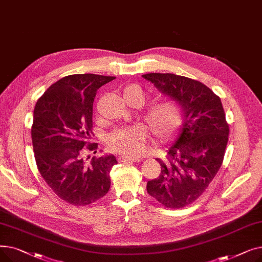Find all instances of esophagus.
I'll list each match as a JSON object with an SVG mask.
<instances>
[{"label":"esophagus","instance_id":"obj_1","mask_svg":"<svg viewBox=\"0 0 262 262\" xmlns=\"http://www.w3.org/2000/svg\"><path fill=\"white\" fill-rule=\"evenodd\" d=\"M141 159L139 157H121L120 161L124 162V163H130V162H137V161H140Z\"/></svg>","mask_w":262,"mask_h":262}]
</instances>
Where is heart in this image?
I'll return each instance as SVG.
<instances>
[{"mask_svg": "<svg viewBox=\"0 0 262 262\" xmlns=\"http://www.w3.org/2000/svg\"><path fill=\"white\" fill-rule=\"evenodd\" d=\"M123 98L136 106L146 101L143 90L136 85L123 89ZM184 120V110L175 101H162L146 108L143 121L158 141H167L181 127ZM148 139L147 130L143 125H134L119 128L107 137V145L114 152L125 156H139L145 148Z\"/></svg>", "mask_w": 262, "mask_h": 262, "instance_id": "obj_1", "label": "heart"}]
</instances>
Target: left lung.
<instances>
[{"label":"left lung","mask_w":262,"mask_h":262,"mask_svg":"<svg viewBox=\"0 0 262 262\" xmlns=\"http://www.w3.org/2000/svg\"><path fill=\"white\" fill-rule=\"evenodd\" d=\"M184 110V125L170 146L159 177L146 190L168 208H184L208 188L222 166L229 126L221 99L199 80L172 73L142 75Z\"/></svg>","instance_id":"left-lung-1"}]
</instances>
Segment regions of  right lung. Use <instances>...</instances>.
<instances>
[{"label": "right lung", "mask_w": 262, "mask_h": 262, "mask_svg": "<svg viewBox=\"0 0 262 262\" xmlns=\"http://www.w3.org/2000/svg\"><path fill=\"white\" fill-rule=\"evenodd\" d=\"M115 76L73 74L54 82L34 109L32 141L37 168L62 201L86 206L106 195L114 155L90 158L92 106L96 91Z\"/></svg>", "instance_id": "right-lung-1"}]
</instances>
